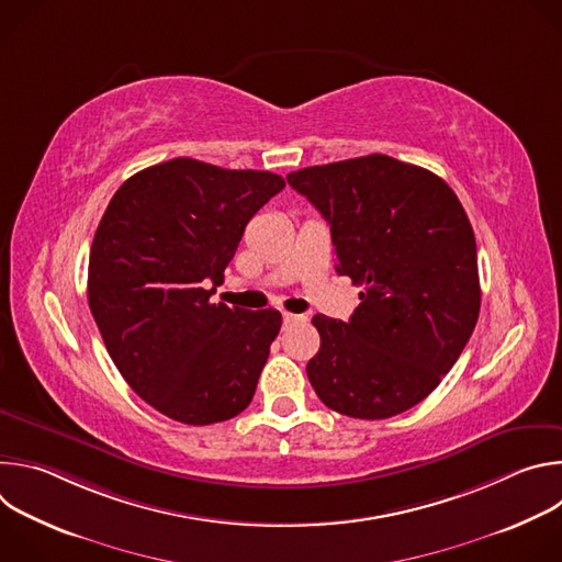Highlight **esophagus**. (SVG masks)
Masks as SVG:
<instances>
[{
    "label": "esophagus",
    "instance_id": "obj_1",
    "mask_svg": "<svg viewBox=\"0 0 562 562\" xmlns=\"http://www.w3.org/2000/svg\"><path fill=\"white\" fill-rule=\"evenodd\" d=\"M282 319H284V325H293V323H300V319H304L302 315H295V313H282Z\"/></svg>",
    "mask_w": 562,
    "mask_h": 562
}]
</instances>
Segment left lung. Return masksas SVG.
I'll list each match as a JSON object with an SVG mask.
<instances>
[{
    "label": "left lung",
    "instance_id": "1",
    "mask_svg": "<svg viewBox=\"0 0 562 562\" xmlns=\"http://www.w3.org/2000/svg\"><path fill=\"white\" fill-rule=\"evenodd\" d=\"M286 182L329 222L336 271L362 286L349 323L313 315L311 386L349 418L416 407L456 364L480 313L475 237L460 200L436 173L380 153Z\"/></svg>",
    "mask_w": 562,
    "mask_h": 562
}]
</instances>
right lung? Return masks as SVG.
<instances>
[{
    "label": "right lung",
    "mask_w": 562,
    "mask_h": 562,
    "mask_svg": "<svg viewBox=\"0 0 562 562\" xmlns=\"http://www.w3.org/2000/svg\"><path fill=\"white\" fill-rule=\"evenodd\" d=\"M284 189L269 171L176 157L128 178L89 258V306L128 386L184 425L245 412L280 334L276 308L213 304L249 220Z\"/></svg>",
    "instance_id": "add662e5"
}]
</instances>
